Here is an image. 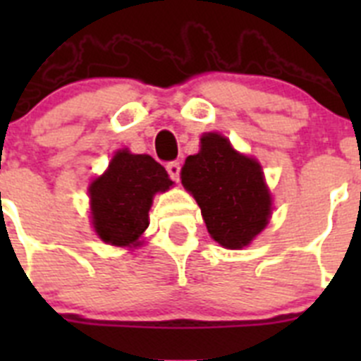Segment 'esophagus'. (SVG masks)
I'll return each mask as SVG.
<instances>
[{"label": "esophagus", "mask_w": 361, "mask_h": 361, "mask_svg": "<svg viewBox=\"0 0 361 361\" xmlns=\"http://www.w3.org/2000/svg\"><path fill=\"white\" fill-rule=\"evenodd\" d=\"M166 170H168V175H170L171 180L178 183V178H180V164H178L177 161L168 162V164H166Z\"/></svg>", "instance_id": "1"}]
</instances>
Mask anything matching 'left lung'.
I'll return each mask as SVG.
<instances>
[{
    "instance_id": "1",
    "label": "left lung",
    "mask_w": 361,
    "mask_h": 361,
    "mask_svg": "<svg viewBox=\"0 0 361 361\" xmlns=\"http://www.w3.org/2000/svg\"><path fill=\"white\" fill-rule=\"evenodd\" d=\"M180 178L220 245L240 250L266 228L271 197L262 168L255 159L235 152L226 137L202 135L200 152L186 159Z\"/></svg>"
}]
</instances>
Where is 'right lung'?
<instances>
[{
	"mask_svg": "<svg viewBox=\"0 0 361 361\" xmlns=\"http://www.w3.org/2000/svg\"><path fill=\"white\" fill-rule=\"evenodd\" d=\"M166 170L149 155L121 149L106 173L90 184L95 233L111 245H132L148 228L153 195L171 186Z\"/></svg>",
	"mask_w": 361,
	"mask_h": 361,
	"instance_id": "right-lung-1",
	"label": "right lung"
}]
</instances>
